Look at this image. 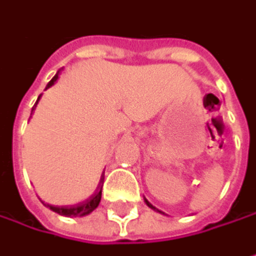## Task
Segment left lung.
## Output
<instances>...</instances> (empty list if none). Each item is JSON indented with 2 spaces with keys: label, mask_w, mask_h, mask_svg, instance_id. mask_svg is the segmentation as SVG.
Instances as JSON below:
<instances>
[{
  "label": "left lung",
  "mask_w": 256,
  "mask_h": 256,
  "mask_svg": "<svg viewBox=\"0 0 256 256\" xmlns=\"http://www.w3.org/2000/svg\"><path fill=\"white\" fill-rule=\"evenodd\" d=\"M146 202H147V200H146ZM147 205H148V206H150V208H153V210H156V208H154V206H153V205H150V204H148V202H147ZM159 212H160V211H159Z\"/></svg>",
  "instance_id": "obj_1"
}]
</instances>
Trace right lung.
Wrapping results in <instances>:
<instances>
[{"label":"right lung","mask_w":256,"mask_h":256,"mask_svg":"<svg viewBox=\"0 0 256 256\" xmlns=\"http://www.w3.org/2000/svg\"><path fill=\"white\" fill-rule=\"evenodd\" d=\"M58 77H59V74H56L54 76L50 82H48V84H46V88L45 89H48L50 86H52L54 84V82L58 80ZM39 98H40V96H39ZM39 98H38V102H39ZM38 102H36V104H38ZM34 109V108H33ZM103 180V179H102ZM102 184L98 185V191L92 196V197H89L88 200H84V202H82V204H78V205H74V206H51V205H45V206H50V210L51 211H54V212H58V214H60V216H66V217H83V216H86V214H89V212H92L97 206H98V204H100V200H102Z\"/></svg>","instance_id":"1"}]
</instances>
